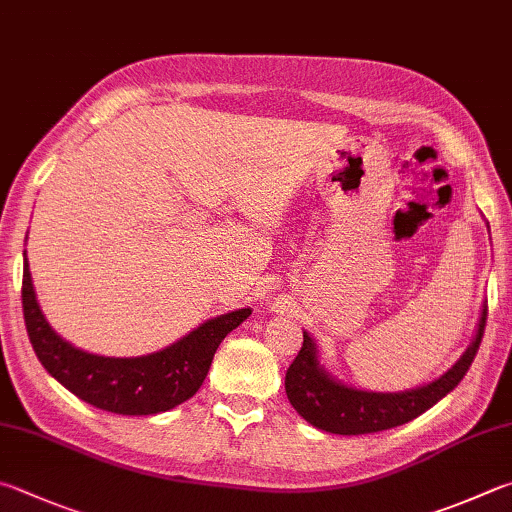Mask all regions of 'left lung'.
<instances>
[{
	"mask_svg": "<svg viewBox=\"0 0 512 512\" xmlns=\"http://www.w3.org/2000/svg\"><path fill=\"white\" fill-rule=\"evenodd\" d=\"M488 306H483L477 336L457 365L445 371L430 385L407 389V392H362L331 378L318 360V349L309 333L304 331L302 349L286 371V396L295 412L318 430L331 434H371L389 427L410 423L425 410L448 396L457 387L475 360L483 329H486Z\"/></svg>",
	"mask_w": 512,
	"mask_h": 512,
	"instance_id": "8db88e82",
	"label": "left lung"
}]
</instances>
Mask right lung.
Returning a JSON list of instances; mask_svg holds the SVG:
<instances>
[{
	"label": "right lung",
	"instance_id": "obj_1",
	"mask_svg": "<svg viewBox=\"0 0 512 512\" xmlns=\"http://www.w3.org/2000/svg\"><path fill=\"white\" fill-rule=\"evenodd\" d=\"M24 322L35 356L60 385L76 394L80 401L98 410L147 416L167 412L199 392L215 351L232 329L244 322L250 309L217 315L188 336L176 340L163 351L138 358H107L87 353L62 340L46 322L35 300L29 262L24 250L22 277Z\"/></svg>",
	"mask_w": 512,
	"mask_h": 512
}]
</instances>
